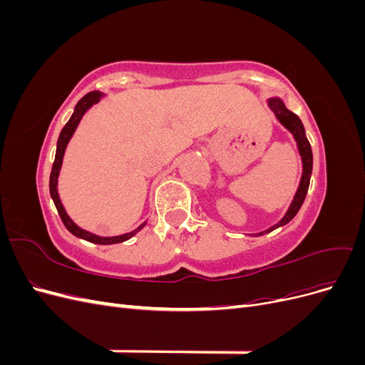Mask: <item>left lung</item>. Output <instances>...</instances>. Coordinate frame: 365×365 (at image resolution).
Listing matches in <instances>:
<instances>
[{
    "mask_svg": "<svg viewBox=\"0 0 365 365\" xmlns=\"http://www.w3.org/2000/svg\"><path fill=\"white\" fill-rule=\"evenodd\" d=\"M267 103H268L271 111L274 113L275 118L279 120V123L288 129L295 140L297 150H298V153H300V158H302V178H300V182H298L297 192L292 197L288 210H286L284 216L279 220L277 224H274L268 230L260 231V233H256V236L271 233L272 230L291 222V220L295 217V215L298 213V210H300V207L303 205V201H304L307 189H309V182H311V175H312V149H311V145H309V140L306 137V130H304L302 120L298 118L292 111H289L288 108H286L284 102L280 97H269Z\"/></svg>",
    "mask_w": 365,
    "mask_h": 365,
    "instance_id": "left-lung-1",
    "label": "left lung"
}]
</instances>
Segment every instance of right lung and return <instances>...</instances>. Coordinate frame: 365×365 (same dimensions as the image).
Instances as JSON below:
<instances>
[{
	"mask_svg": "<svg viewBox=\"0 0 365 365\" xmlns=\"http://www.w3.org/2000/svg\"><path fill=\"white\" fill-rule=\"evenodd\" d=\"M105 97L103 93L101 91H91L88 93L86 96H83L77 105L74 106V111L70 117V120L67 121V125H65L61 130L59 138H58V145H56V155H54V163H53V168H51V173H50V196L56 205L58 213L62 219L63 225L67 227V230L70 231L71 235H74L76 237L83 239L86 242H91V244H97V245H113V244H120V242H125L128 239H130L132 236H135L140 230H143V227L146 225L148 220H145L141 225H138L135 230L129 231V233H123V235H118V236H98L91 233V231L83 230L82 227L77 225L74 220L70 217V215L67 213V210H65L62 201H61V196L58 192V181H59V175H61V169H62V163H63V155H65V150H67L68 143L71 140V137L74 135V132L79 126L81 120L83 118L85 113L88 109L93 108L96 103H98Z\"/></svg>",
	"mask_w": 365,
	"mask_h": 365,
	"instance_id": "obj_1",
	"label": "right lung"
}]
</instances>
